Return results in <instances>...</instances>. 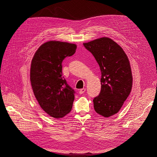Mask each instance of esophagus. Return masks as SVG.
I'll return each instance as SVG.
<instances>
[{
	"mask_svg": "<svg viewBox=\"0 0 157 157\" xmlns=\"http://www.w3.org/2000/svg\"><path fill=\"white\" fill-rule=\"evenodd\" d=\"M85 91H86V88H82V89H80V90H79V94H82L83 93L85 92Z\"/></svg>",
	"mask_w": 157,
	"mask_h": 157,
	"instance_id": "esophagus-1",
	"label": "esophagus"
}]
</instances>
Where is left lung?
<instances>
[{
    "label": "left lung",
    "instance_id": "left-lung-1",
    "mask_svg": "<svg viewBox=\"0 0 157 157\" xmlns=\"http://www.w3.org/2000/svg\"><path fill=\"white\" fill-rule=\"evenodd\" d=\"M83 45L92 54L101 72V91L93 99L95 111L105 117L114 115L119 111L132 90L129 60L121 47L107 37Z\"/></svg>",
    "mask_w": 157,
    "mask_h": 157
}]
</instances>
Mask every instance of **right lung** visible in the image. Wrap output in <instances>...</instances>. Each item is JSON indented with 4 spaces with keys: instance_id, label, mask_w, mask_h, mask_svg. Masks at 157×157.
Masks as SVG:
<instances>
[{
    "instance_id": "right-lung-1",
    "label": "right lung",
    "mask_w": 157,
    "mask_h": 157,
    "mask_svg": "<svg viewBox=\"0 0 157 157\" xmlns=\"http://www.w3.org/2000/svg\"><path fill=\"white\" fill-rule=\"evenodd\" d=\"M77 45L49 41L36 50L31 61L30 80L40 106L50 117L62 118L73 107L75 90L62 76V61L73 56Z\"/></svg>"
}]
</instances>
